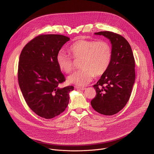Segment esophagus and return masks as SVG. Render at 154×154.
<instances>
[{"mask_svg": "<svg viewBox=\"0 0 154 154\" xmlns=\"http://www.w3.org/2000/svg\"><path fill=\"white\" fill-rule=\"evenodd\" d=\"M75 88L78 90H86V88L85 87H79V86H75Z\"/></svg>", "mask_w": 154, "mask_h": 154, "instance_id": "34e87169", "label": "esophagus"}]
</instances>
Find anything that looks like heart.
Listing matches in <instances>:
<instances>
[{"instance_id": "b5f03b06", "label": "heart", "mask_w": 154, "mask_h": 154, "mask_svg": "<svg viewBox=\"0 0 154 154\" xmlns=\"http://www.w3.org/2000/svg\"><path fill=\"white\" fill-rule=\"evenodd\" d=\"M72 57L60 52L56 57L59 69L66 74L74 68V61L82 60L81 69L74 72L68 77L70 83L77 86H86L91 82L94 75H103L108 69L112 58V48L108 42L103 40L94 41L79 39L69 48Z\"/></svg>"}]
</instances>
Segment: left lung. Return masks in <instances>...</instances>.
Segmentation results:
<instances>
[{
	"mask_svg": "<svg viewBox=\"0 0 154 154\" xmlns=\"http://www.w3.org/2000/svg\"><path fill=\"white\" fill-rule=\"evenodd\" d=\"M111 41L112 61L106 71L93 85L96 95L91 101L100 114H116L128 101L135 80V58L128 42L119 34L103 31L95 33Z\"/></svg>",
	"mask_w": 154,
	"mask_h": 154,
	"instance_id": "8db88e82",
	"label": "left lung"
}]
</instances>
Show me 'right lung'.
Wrapping results in <instances>:
<instances>
[{"label":"right lung","instance_id":"1","mask_svg":"<svg viewBox=\"0 0 154 154\" xmlns=\"http://www.w3.org/2000/svg\"><path fill=\"white\" fill-rule=\"evenodd\" d=\"M69 38L61 35H39L21 51L17 79L24 98L39 116L52 119L62 113L69 100L73 86L60 88L66 79L59 69L56 57Z\"/></svg>","mask_w":154,"mask_h":154}]
</instances>
